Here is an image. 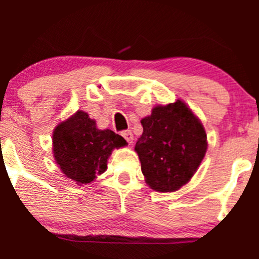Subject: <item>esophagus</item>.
<instances>
[{
    "label": "esophagus",
    "instance_id": "esophagus-1",
    "mask_svg": "<svg viewBox=\"0 0 259 259\" xmlns=\"http://www.w3.org/2000/svg\"><path fill=\"white\" fill-rule=\"evenodd\" d=\"M120 134H121V136H123V138L126 140L127 144H132L133 140H134V135H133V133L130 132V130H124V132H121Z\"/></svg>",
    "mask_w": 259,
    "mask_h": 259
}]
</instances>
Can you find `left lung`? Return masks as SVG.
Wrapping results in <instances>:
<instances>
[{"label":"left lung","instance_id":"left-lung-1","mask_svg":"<svg viewBox=\"0 0 259 259\" xmlns=\"http://www.w3.org/2000/svg\"><path fill=\"white\" fill-rule=\"evenodd\" d=\"M144 133L135 145L141 170L151 189L173 192L194 177L207 151V135L183 101L156 106L141 120Z\"/></svg>","mask_w":259,"mask_h":259}]
</instances>
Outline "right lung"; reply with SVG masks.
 Listing matches in <instances>:
<instances>
[{"label": "right lung", "instance_id": "add662e5", "mask_svg": "<svg viewBox=\"0 0 259 259\" xmlns=\"http://www.w3.org/2000/svg\"><path fill=\"white\" fill-rule=\"evenodd\" d=\"M53 156L63 174L78 185L90 184L107 169L114 148L126 141L112 130H100L88 113L78 111L53 132Z\"/></svg>", "mask_w": 259, "mask_h": 259}]
</instances>
